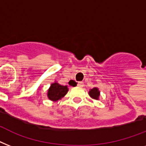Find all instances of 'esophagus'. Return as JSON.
<instances>
[{
  "mask_svg": "<svg viewBox=\"0 0 146 146\" xmlns=\"http://www.w3.org/2000/svg\"><path fill=\"white\" fill-rule=\"evenodd\" d=\"M83 86H84V84H83V82H79L77 83V86L78 87H80V88H82V87H83Z\"/></svg>",
  "mask_w": 146,
  "mask_h": 146,
  "instance_id": "esophagus-1",
  "label": "esophagus"
}]
</instances>
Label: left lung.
Returning a JSON list of instances; mask_svg holds the SVG:
<instances>
[{"instance_id":"8db88e82","label":"left lung","mask_w":146,"mask_h":146,"mask_svg":"<svg viewBox=\"0 0 146 146\" xmlns=\"http://www.w3.org/2000/svg\"><path fill=\"white\" fill-rule=\"evenodd\" d=\"M89 96L92 98V99L99 100L100 96V91L98 88L97 87H94L93 89H91L89 92Z\"/></svg>"}]
</instances>
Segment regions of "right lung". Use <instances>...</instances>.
I'll return each mask as SVG.
<instances>
[{
  "instance_id": "obj_1",
  "label": "right lung",
  "mask_w": 146,
  "mask_h": 146,
  "mask_svg": "<svg viewBox=\"0 0 146 146\" xmlns=\"http://www.w3.org/2000/svg\"><path fill=\"white\" fill-rule=\"evenodd\" d=\"M69 89L67 86H62L57 81L53 82L48 89L47 96L48 99L52 102H57L66 96L68 92Z\"/></svg>"
}]
</instances>
